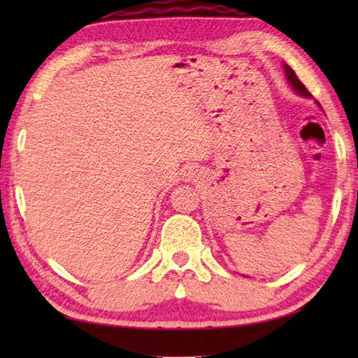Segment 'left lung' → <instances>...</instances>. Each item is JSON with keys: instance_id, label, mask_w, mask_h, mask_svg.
Returning <instances> with one entry per match:
<instances>
[{"instance_id": "left-lung-1", "label": "left lung", "mask_w": 358, "mask_h": 358, "mask_svg": "<svg viewBox=\"0 0 358 358\" xmlns=\"http://www.w3.org/2000/svg\"><path fill=\"white\" fill-rule=\"evenodd\" d=\"M284 69H286V76H287V80H289V83H290V87H292L294 90H296V92H299V94L306 96V98H310L311 93L308 92L305 85H303V83L299 80V77H296L295 71H294L292 68H290V66H284ZM319 106H320V104H319Z\"/></svg>"}]
</instances>
